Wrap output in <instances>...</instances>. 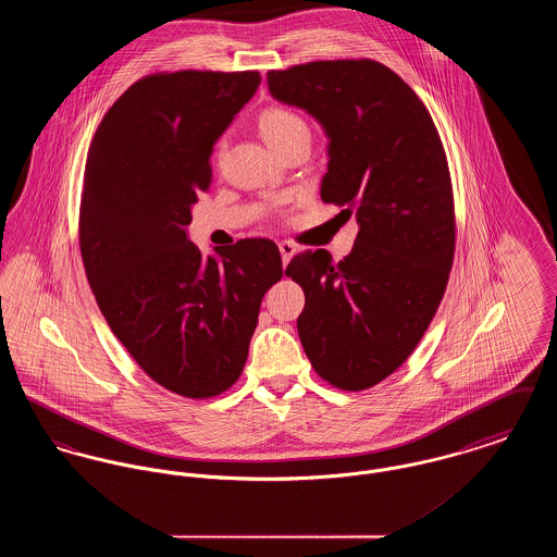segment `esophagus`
Returning a JSON list of instances; mask_svg holds the SVG:
<instances>
[{"mask_svg": "<svg viewBox=\"0 0 557 557\" xmlns=\"http://www.w3.org/2000/svg\"><path fill=\"white\" fill-rule=\"evenodd\" d=\"M277 246H280V252H282V263H284V267H286L288 263H290V259L294 257V255H296V250H298V248H296L292 242H288V239L280 242Z\"/></svg>", "mask_w": 557, "mask_h": 557, "instance_id": "esophagus-1", "label": "esophagus"}]
</instances>
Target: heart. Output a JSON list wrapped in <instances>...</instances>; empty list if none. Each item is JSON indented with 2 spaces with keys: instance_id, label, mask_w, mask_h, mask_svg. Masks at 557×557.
I'll list each match as a JSON object with an SVG mask.
<instances>
[{
  "instance_id": "b5f03b06",
  "label": "heart",
  "mask_w": 557,
  "mask_h": 557,
  "mask_svg": "<svg viewBox=\"0 0 557 557\" xmlns=\"http://www.w3.org/2000/svg\"><path fill=\"white\" fill-rule=\"evenodd\" d=\"M259 129L271 148L284 144L296 133L307 132L305 121L286 108H269L259 119Z\"/></svg>"
}]
</instances>
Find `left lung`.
<instances>
[{
  "label": "left lung",
  "instance_id": "8db88e82",
  "mask_svg": "<svg viewBox=\"0 0 557 557\" xmlns=\"http://www.w3.org/2000/svg\"><path fill=\"white\" fill-rule=\"evenodd\" d=\"M267 85L323 127L321 200L359 223L341 263L307 250L286 269L305 292L298 336L325 382L366 391L407 361L449 282L455 212L445 148L424 102L375 60L269 71Z\"/></svg>",
  "mask_w": 557,
  "mask_h": 557
}]
</instances>
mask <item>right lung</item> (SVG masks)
<instances>
[{
  "label": "right lung",
  "instance_id": "obj_1",
  "mask_svg": "<svg viewBox=\"0 0 557 557\" xmlns=\"http://www.w3.org/2000/svg\"><path fill=\"white\" fill-rule=\"evenodd\" d=\"M259 85L257 71L148 75L110 107L87 152V282L137 366L182 397H214L238 380L261 300L284 273L271 239L205 259L186 232L211 184L212 146Z\"/></svg>",
  "mask_w": 557,
  "mask_h": 557
}]
</instances>
